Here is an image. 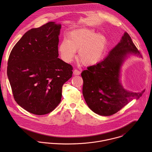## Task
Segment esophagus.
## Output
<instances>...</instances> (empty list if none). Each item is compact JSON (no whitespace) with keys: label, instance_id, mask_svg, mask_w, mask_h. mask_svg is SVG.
Returning a JSON list of instances; mask_svg holds the SVG:
<instances>
[{"label":"esophagus","instance_id":"esophagus-1","mask_svg":"<svg viewBox=\"0 0 152 152\" xmlns=\"http://www.w3.org/2000/svg\"><path fill=\"white\" fill-rule=\"evenodd\" d=\"M73 73H74V74L75 75H80V74H81V71H79V70H78V69H75L74 70Z\"/></svg>","mask_w":152,"mask_h":152}]
</instances>
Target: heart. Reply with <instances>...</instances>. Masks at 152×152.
<instances>
[{
	"instance_id": "b5f03b06",
	"label": "heart",
	"mask_w": 152,
	"mask_h": 152,
	"mask_svg": "<svg viewBox=\"0 0 152 152\" xmlns=\"http://www.w3.org/2000/svg\"><path fill=\"white\" fill-rule=\"evenodd\" d=\"M107 45L105 36L96 34L95 30L87 28L71 32L68 39H64L60 44L58 50L61 58L66 63L72 61L76 51L78 58L84 65H93L102 57Z\"/></svg>"
}]
</instances>
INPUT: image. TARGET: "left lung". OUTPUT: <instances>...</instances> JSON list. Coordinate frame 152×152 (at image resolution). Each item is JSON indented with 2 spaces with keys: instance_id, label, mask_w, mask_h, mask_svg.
I'll return each instance as SVG.
<instances>
[{
  "instance_id": "obj_1",
  "label": "left lung",
  "mask_w": 152,
  "mask_h": 152,
  "mask_svg": "<svg viewBox=\"0 0 152 152\" xmlns=\"http://www.w3.org/2000/svg\"><path fill=\"white\" fill-rule=\"evenodd\" d=\"M128 54L139 56L140 52L125 32L121 42L105 58L82 72L83 96L88 107L95 113L102 116L113 115L133 99L142 96L143 91H128L119 81L121 66Z\"/></svg>"
}]
</instances>
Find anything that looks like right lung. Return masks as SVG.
<instances>
[{
    "instance_id": "add662e5",
    "label": "right lung",
    "mask_w": 152,
    "mask_h": 152,
    "mask_svg": "<svg viewBox=\"0 0 152 152\" xmlns=\"http://www.w3.org/2000/svg\"><path fill=\"white\" fill-rule=\"evenodd\" d=\"M61 24L48 22L27 31L9 57L7 74L15 100L30 113L43 115L61 102L72 65L58 57Z\"/></svg>"
}]
</instances>
